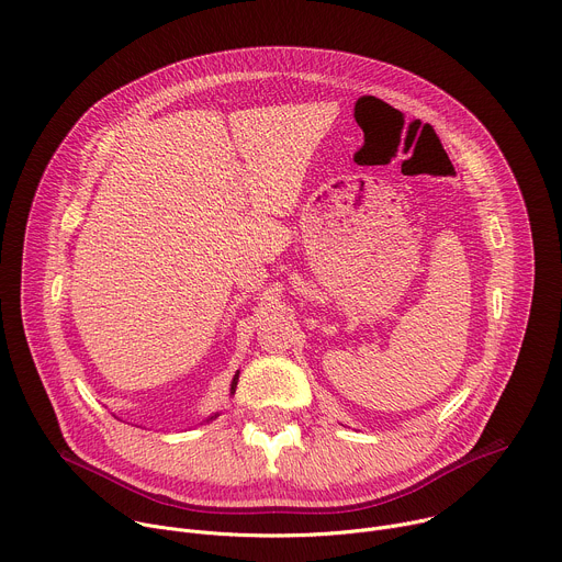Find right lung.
I'll use <instances>...</instances> for the list:
<instances>
[{
    "label": "right lung",
    "mask_w": 562,
    "mask_h": 562,
    "mask_svg": "<svg viewBox=\"0 0 562 562\" xmlns=\"http://www.w3.org/2000/svg\"><path fill=\"white\" fill-rule=\"evenodd\" d=\"M237 375H239V371H237V373H235V375H233V382H231V395H233V393H235V386H237ZM215 416H217V414H215ZM215 416H211V418H209V420H213V418H215Z\"/></svg>",
    "instance_id": "right-lung-1"
}]
</instances>
